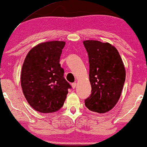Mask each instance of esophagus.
Segmentation results:
<instances>
[{"mask_svg": "<svg viewBox=\"0 0 147 147\" xmlns=\"http://www.w3.org/2000/svg\"><path fill=\"white\" fill-rule=\"evenodd\" d=\"M71 87L73 89H75L76 87V83H73L71 84Z\"/></svg>", "mask_w": 147, "mask_h": 147, "instance_id": "34e87169", "label": "esophagus"}]
</instances>
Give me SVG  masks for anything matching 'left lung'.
I'll return each instance as SVG.
<instances>
[{
    "label": "left lung",
    "instance_id": "obj_1",
    "mask_svg": "<svg viewBox=\"0 0 147 147\" xmlns=\"http://www.w3.org/2000/svg\"><path fill=\"white\" fill-rule=\"evenodd\" d=\"M89 57L92 94L85 100L90 111L104 114L111 110L121 96L126 70L116 48L96 40L83 41Z\"/></svg>",
    "mask_w": 147,
    "mask_h": 147
}]
</instances>
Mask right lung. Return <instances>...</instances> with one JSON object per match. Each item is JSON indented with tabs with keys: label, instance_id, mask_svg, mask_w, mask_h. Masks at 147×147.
<instances>
[{
	"label": "right lung",
	"instance_id": "1",
	"mask_svg": "<svg viewBox=\"0 0 147 147\" xmlns=\"http://www.w3.org/2000/svg\"><path fill=\"white\" fill-rule=\"evenodd\" d=\"M65 41L38 44L23 62L21 84L24 96L33 109L41 113L57 112L63 105L71 86L63 78L59 64Z\"/></svg>",
	"mask_w": 147,
	"mask_h": 147
}]
</instances>
